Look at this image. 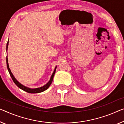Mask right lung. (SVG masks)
I'll return each instance as SVG.
<instances>
[{
    "instance_id": "right-lung-1",
    "label": "right lung",
    "mask_w": 124,
    "mask_h": 124,
    "mask_svg": "<svg viewBox=\"0 0 124 124\" xmlns=\"http://www.w3.org/2000/svg\"><path fill=\"white\" fill-rule=\"evenodd\" d=\"M8 44H9V40H8V43L7 44V50H8ZM6 60H7V68H8V71H9V74H10V77L11 78V79H12L13 81H14V83L16 84V86H18V87H19V88L22 89V90H24L25 91H26V92H27V93H33V94H35V93H39L43 92V91L46 90V89H47L49 88V87L50 86V85H51V84L52 83V81H53V78H54V74H55V73L56 66L55 68V69L54 70V72H53L52 75H51L50 80L49 81V82L46 84H45L44 86H43L42 87H38V88L31 89V88H29V87H26V86H24L23 85H22V84H20L19 82L16 79V78H15V77H14V75H13L12 73H11V70L10 69V68H9V64H8V57L7 56V59Z\"/></svg>"
}]
</instances>
